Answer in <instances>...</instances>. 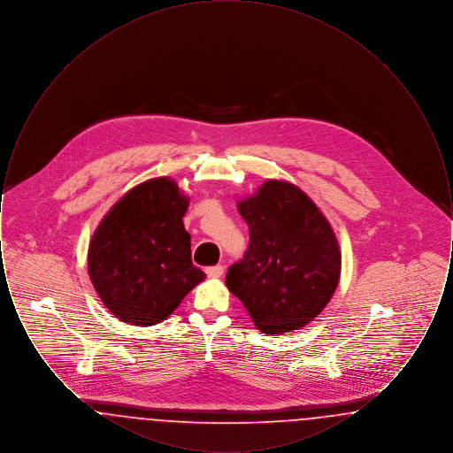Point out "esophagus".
I'll list each match as a JSON object with an SVG mask.
<instances>
[{"instance_id":"esophagus-1","label":"esophagus","mask_w":453,"mask_h":453,"mask_svg":"<svg viewBox=\"0 0 453 453\" xmlns=\"http://www.w3.org/2000/svg\"><path fill=\"white\" fill-rule=\"evenodd\" d=\"M205 272H207V275L211 279H219V277L224 275V266L222 265H214V266H209Z\"/></svg>"}]
</instances>
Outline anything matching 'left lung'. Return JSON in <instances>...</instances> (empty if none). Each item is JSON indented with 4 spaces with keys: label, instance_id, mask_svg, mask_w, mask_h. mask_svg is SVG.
<instances>
[{
    "label": "left lung",
    "instance_id": "obj_1",
    "mask_svg": "<svg viewBox=\"0 0 453 453\" xmlns=\"http://www.w3.org/2000/svg\"><path fill=\"white\" fill-rule=\"evenodd\" d=\"M237 209L250 227V244L229 266L227 288L263 333L303 327L340 280L342 255L329 222L301 188L279 180L265 181Z\"/></svg>",
    "mask_w": 453,
    "mask_h": 453
}]
</instances>
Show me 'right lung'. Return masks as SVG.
I'll list each match as a JSON object with an SVG mask.
<instances>
[{
  "label": "right lung",
  "instance_id": "right-lung-1",
  "mask_svg": "<svg viewBox=\"0 0 453 453\" xmlns=\"http://www.w3.org/2000/svg\"><path fill=\"white\" fill-rule=\"evenodd\" d=\"M188 196L170 178L148 180L104 217L88 250V273L108 311L124 323L166 319L205 273L192 263L183 216Z\"/></svg>",
  "mask_w": 453,
  "mask_h": 453
}]
</instances>
